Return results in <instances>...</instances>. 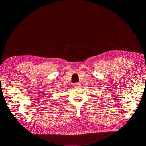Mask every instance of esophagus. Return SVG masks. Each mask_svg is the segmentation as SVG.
I'll return each mask as SVG.
<instances>
[{
    "label": "esophagus",
    "instance_id": "34e87169",
    "mask_svg": "<svg viewBox=\"0 0 146 146\" xmlns=\"http://www.w3.org/2000/svg\"><path fill=\"white\" fill-rule=\"evenodd\" d=\"M80 86V83H75L74 84V86L75 87V88H76V87H79Z\"/></svg>",
    "mask_w": 146,
    "mask_h": 146
}]
</instances>
